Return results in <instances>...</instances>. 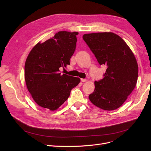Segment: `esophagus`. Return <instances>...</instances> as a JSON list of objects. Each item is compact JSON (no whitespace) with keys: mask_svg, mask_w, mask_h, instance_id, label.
<instances>
[{"mask_svg":"<svg viewBox=\"0 0 151 151\" xmlns=\"http://www.w3.org/2000/svg\"><path fill=\"white\" fill-rule=\"evenodd\" d=\"M87 80L86 79H81V82H83V83H84V82H86Z\"/></svg>","mask_w":151,"mask_h":151,"instance_id":"34e87169","label":"esophagus"}]
</instances>
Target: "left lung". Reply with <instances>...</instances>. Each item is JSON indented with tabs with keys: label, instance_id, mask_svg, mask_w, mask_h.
Listing matches in <instances>:
<instances>
[{
	"label": "left lung",
	"instance_id": "1",
	"mask_svg": "<svg viewBox=\"0 0 151 151\" xmlns=\"http://www.w3.org/2000/svg\"><path fill=\"white\" fill-rule=\"evenodd\" d=\"M83 38L99 64L107 67L103 79L95 81L90 101L105 110L116 109L136 86L138 65L134 55L124 40L111 32L85 34Z\"/></svg>",
	"mask_w": 151,
	"mask_h": 151
}]
</instances>
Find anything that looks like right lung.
Instances as JSON below:
<instances>
[{
  "label": "right lung",
  "instance_id": "add662e5",
  "mask_svg": "<svg viewBox=\"0 0 151 151\" xmlns=\"http://www.w3.org/2000/svg\"><path fill=\"white\" fill-rule=\"evenodd\" d=\"M77 35V32L59 31L53 38L36 44L27 57L24 66L26 86L41 107L55 110L80 83L79 77L62 75L59 70L70 65Z\"/></svg>",
  "mask_w": 151,
  "mask_h": 151
}]
</instances>
